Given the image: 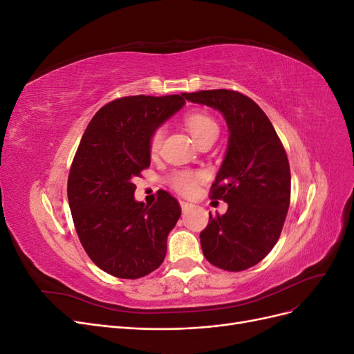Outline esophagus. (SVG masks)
<instances>
[{
	"label": "esophagus",
	"mask_w": 354,
	"mask_h": 354,
	"mask_svg": "<svg viewBox=\"0 0 354 354\" xmlns=\"http://www.w3.org/2000/svg\"><path fill=\"white\" fill-rule=\"evenodd\" d=\"M180 207H181V211H187L192 207V203H189L186 201H180Z\"/></svg>",
	"instance_id": "esophagus-1"
}]
</instances>
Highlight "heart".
Masks as SVG:
<instances>
[{
	"label": "heart",
	"mask_w": 354,
	"mask_h": 354,
	"mask_svg": "<svg viewBox=\"0 0 354 354\" xmlns=\"http://www.w3.org/2000/svg\"><path fill=\"white\" fill-rule=\"evenodd\" d=\"M185 125L192 134V137L198 142V145L203 140H207V138H216L218 134L217 122L214 121L209 115L202 112L187 113L185 116ZM162 128H155L147 142L149 152L152 155L159 152L160 145H162ZM201 177L202 176L199 173H194V171H177V173H174L173 177H171V185H173V187L177 192H180V194L192 195L196 192Z\"/></svg>",
	"instance_id": "obj_1"
}]
</instances>
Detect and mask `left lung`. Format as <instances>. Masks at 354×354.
I'll return each instance as SVG.
<instances>
[{
    "mask_svg": "<svg viewBox=\"0 0 354 354\" xmlns=\"http://www.w3.org/2000/svg\"><path fill=\"white\" fill-rule=\"evenodd\" d=\"M226 118L229 149L209 198L229 203L201 232L205 259L218 269L242 272L260 263L281 236L291 202V171L285 147L267 115L233 90L183 93Z\"/></svg>",
    "mask_w": 354,
    "mask_h": 354,
    "instance_id": "obj_1",
    "label": "left lung"
}]
</instances>
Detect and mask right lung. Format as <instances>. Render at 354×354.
<instances>
[{
  "label": "right lung",
  "instance_id": "add662e5",
  "mask_svg": "<svg viewBox=\"0 0 354 354\" xmlns=\"http://www.w3.org/2000/svg\"><path fill=\"white\" fill-rule=\"evenodd\" d=\"M185 103L183 94L120 97L97 111L81 138L68 178L69 207L85 252L112 276L138 279L165 259L180 203L165 190L151 207L136 202L133 180L151 165L152 131Z\"/></svg>",
  "mask_w": 354,
  "mask_h": 354
}]
</instances>
